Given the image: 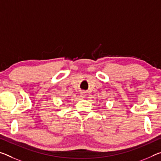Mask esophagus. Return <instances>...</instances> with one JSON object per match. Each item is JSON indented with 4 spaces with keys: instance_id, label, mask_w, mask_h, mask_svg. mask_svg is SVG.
Listing matches in <instances>:
<instances>
[{
    "instance_id": "34e87169",
    "label": "esophagus",
    "mask_w": 161,
    "mask_h": 161,
    "mask_svg": "<svg viewBox=\"0 0 161 161\" xmlns=\"http://www.w3.org/2000/svg\"><path fill=\"white\" fill-rule=\"evenodd\" d=\"M80 97L81 98H85L86 97V93L85 92H81L80 94Z\"/></svg>"
}]
</instances>
